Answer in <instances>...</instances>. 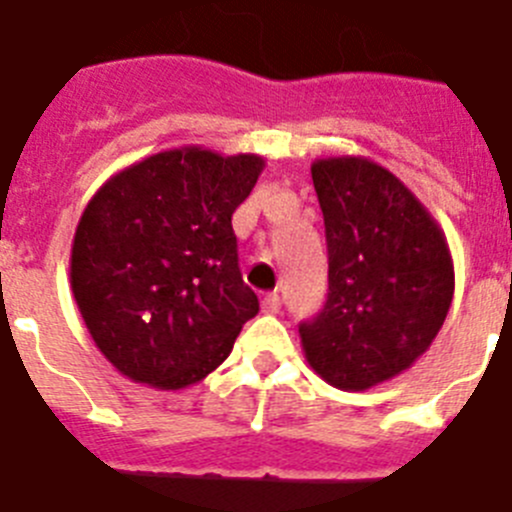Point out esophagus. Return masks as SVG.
Returning <instances> with one entry per match:
<instances>
[{
	"label": "esophagus",
	"mask_w": 512,
	"mask_h": 512,
	"mask_svg": "<svg viewBox=\"0 0 512 512\" xmlns=\"http://www.w3.org/2000/svg\"><path fill=\"white\" fill-rule=\"evenodd\" d=\"M261 308H264L266 314H277L282 308V298L277 293H266L264 301H261Z\"/></svg>",
	"instance_id": "obj_1"
}]
</instances>
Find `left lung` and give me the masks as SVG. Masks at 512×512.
I'll list each match as a JSON object with an SVG mask.
<instances>
[{"label": "left lung", "mask_w": 512, "mask_h": 512, "mask_svg": "<svg viewBox=\"0 0 512 512\" xmlns=\"http://www.w3.org/2000/svg\"><path fill=\"white\" fill-rule=\"evenodd\" d=\"M324 214L329 293L301 322L314 371L340 390H369L424 356L453 303L445 232L390 170L363 156L311 167Z\"/></svg>", "instance_id": "obj_1"}]
</instances>
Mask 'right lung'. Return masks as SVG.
Here are the masks:
<instances>
[{
	"label": "right lung",
	"mask_w": 512,
	"mask_h": 512,
	"mask_svg": "<svg viewBox=\"0 0 512 512\" xmlns=\"http://www.w3.org/2000/svg\"><path fill=\"white\" fill-rule=\"evenodd\" d=\"M256 154L172 149L117 172L78 222L75 303L96 348L133 382L183 390L217 369L259 298L243 282L232 211Z\"/></svg>",
	"instance_id": "obj_1"
}]
</instances>
